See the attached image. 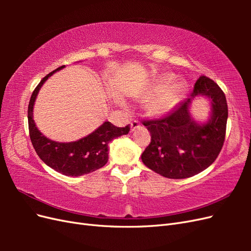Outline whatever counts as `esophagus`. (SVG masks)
I'll return each mask as SVG.
<instances>
[{"instance_id": "esophagus-1", "label": "esophagus", "mask_w": 251, "mask_h": 251, "mask_svg": "<svg viewBox=\"0 0 251 251\" xmlns=\"http://www.w3.org/2000/svg\"><path fill=\"white\" fill-rule=\"evenodd\" d=\"M140 126V124H139V121H137V120H134V121H132L131 123V131L132 132H134L136 128H138Z\"/></svg>"}]
</instances>
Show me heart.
Wrapping results in <instances>:
<instances>
[{"instance_id": "b5f03b06", "label": "heart", "mask_w": 251, "mask_h": 251, "mask_svg": "<svg viewBox=\"0 0 251 251\" xmlns=\"http://www.w3.org/2000/svg\"><path fill=\"white\" fill-rule=\"evenodd\" d=\"M176 75L173 73H164L155 77L146 91L140 94V98L148 100L147 111L151 116H164L171 113L182 97L185 94L187 85L183 80L177 82Z\"/></svg>"}]
</instances>
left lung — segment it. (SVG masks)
Returning <instances> with one entry per match:
<instances>
[{"label": "left lung", "mask_w": 251, "mask_h": 251, "mask_svg": "<svg viewBox=\"0 0 251 251\" xmlns=\"http://www.w3.org/2000/svg\"><path fill=\"white\" fill-rule=\"evenodd\" d=\"M197 96L212 101V115L206 124L199 125L189 113ZM228 117L226 97L217 83L200 76L193 92L168 116L144 120L151 133V143L141 155L148 168L163 177L184 179L207 169L222 150Z\"/></svg>", "instance_id": "1"}]
</instances>
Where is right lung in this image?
<instances>
[{
    "label": "right lung",
    "instance_id": "right-lung-1",
    "mask_svg": "<svg viewBox=\"0 0 251 251\" xmlns=\"http://www.w3.org/2000/svg\"><path fill=\"white\" fill-rule=\"evenodd\" d=\"M64 67L50 72L34 89L28 105L29 135L36 154L43 162L65 176L78 177L100 169L108 162L109 143L130 132V125L117 127L110 121H104L93 133L73 142H56L45 137L34 124L33 104L43 83Z\"/></svg>",
    "mask_w": 251,
    "mask_h": 251
}]
</instances>
